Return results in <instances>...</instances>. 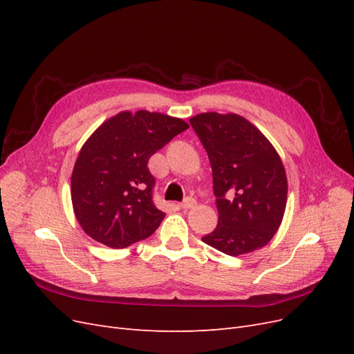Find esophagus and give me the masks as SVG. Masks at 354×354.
I'll return each mask as SVG.
<instances>
[{
    "label": "esophagus",
    "mask_w": 354,
    "mask_h": 354,
    "mask_svg": "<svg viewBox=\"0 0 354 354\" xmlns=\"http://www.w3.org/2000/svg\"><path fill=\"white\" fill-rule=\"evenodd\" d=\"M195 205H196V201L194 198H186L183 202L180 203V208L181 209H190V208H194Z\"/></svg>",
    "instance_id": "34e87169"
}]
</instances>
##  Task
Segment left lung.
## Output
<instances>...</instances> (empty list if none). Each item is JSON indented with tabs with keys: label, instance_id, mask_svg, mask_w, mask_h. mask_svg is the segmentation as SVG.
Masks as SVG:
<instances>
[{
	"label": "left lung",
	"instance_id": "left-lung-1",
	"mask_svg": "<svg viewBox=\"0 0 354 354\" xmlns=\"http://www.w3.org/2000/svg\"><path fill=\"white\" fill-rule=\"evenodd\" d=\"M212 169L218 224L202 241L236 257L263 248L279 229L288 181L276 149L236 113L207 112L190 118Z\"/></svg>",
	"mask_w": 354,
	"mask_h": 354
}]
</instances>
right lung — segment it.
Here are the masks:
<instances>
[{"mask_svg":"<svg viewBox=\"0 0 354 354\" xmlns=\"http://www.w3.org/2000/svg\"><path fill=\"white\" fill-rule=\"evenodd\" d=\"M158 112H120L104 121L81 147L71 178L75 217L90 238L111 248L146 239L165 214L153 203L149 158L187 130Z\"/></svg>","mask_w":354,"mask_h":354,"instance_id":"obj_1","label":"right lung"}]
</instances>
